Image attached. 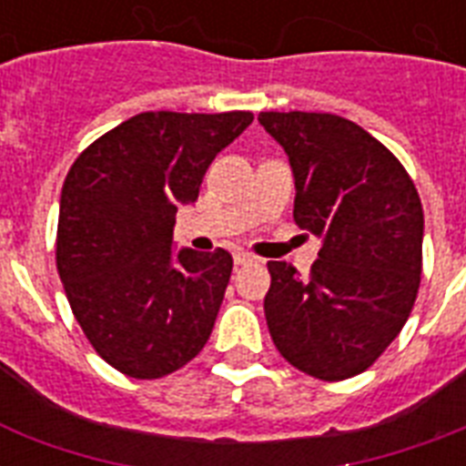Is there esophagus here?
<instances>
[{"label":"esophagus","mask_w":466,"mask_h":466,"mask_svg":"<svg viewBox=\"0 0 466 466\" xmlns=\"http://www.w3.org/2000/svg\"><path fill=\"white\" fill-rule=\"evenodd\" d=\"M256 258L251 254H248V251H234V263H237V266H248V263H254Z\"/></svg>","instance_id":"1"}]
</instances>
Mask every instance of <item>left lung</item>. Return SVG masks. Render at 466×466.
I'll use <instances>...</instances> for the list:
<instances>
[{"label":"left lung","mask_w":466,"mask_h":466,"mask_svg":"<svg viewBox=\"0 0 466 466\" xmlns=\"http://www.w3.org/2000/svg\"><path fill=\"white\" fill-rule=\"evenodd\" d=\"M290 157L295 222L321 237L309 278L268 263L270 339L292 368L340 382L365 372L404 329L423 270V205L404 164L353 120L266 111Z\"/></svg>","instance_id":"left-lung-1"}]
</instances>
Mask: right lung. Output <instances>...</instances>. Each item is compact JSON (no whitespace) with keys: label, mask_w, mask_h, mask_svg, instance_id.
<instances>
[{"label":"right lung","mask_w":466,"mask_h":466,"mask_svg":"<svg viewBox=\"0 0 466 466\" xmlns=\"http://www.w3.org/2000/svg\"><path fill=\"white\" fill-rule=\"evenodd\" d=\"M254 113L147 111L94 140L67 171L55 263L91 348L135 380H159L208 343L232 254H171L178 205Z\"/></svg>","instance_id":"obj_1"}]
</instances>
